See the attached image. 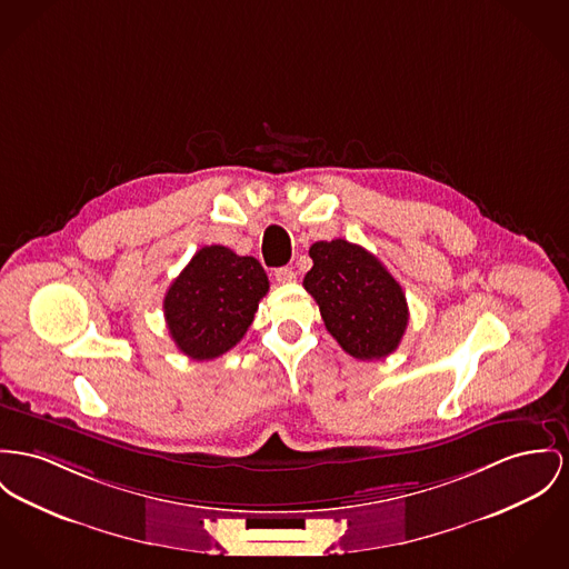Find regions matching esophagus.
Wrapping results in <instances>:
<instances>
[{
  "label": "esophagus",
  "instance_id": "obj_1",
  "mask_svg": "<svg viewBox=\"0 0 569 569\" xmlns=\"http://www.w3.org/2000/svg\"><path fill=\"white\" fill-rule=\"evenodd\" d=\"M273 276H276V280L282 282V284L296 280V271H293L291 267H278V269H273Z\"/></svg>",
  "mask_w": 569,
  "mask_h": 569
}]
</instances>
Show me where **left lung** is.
I'll use <instances>...</instances> for the list:
<instances>
[{
    "instance_id": "8db88e82",
    "label": "left lung",
    "mask_w": 569,
    "mask_h": 569,
    "mask_svg": "<svg viewBox=\"0 0 569 569\" xmlns=\"http://www.w3.org/2000/svg\"><path fill=\"white\" fill-rule=\"evenodd\" d=\"M303 289L319 303L326 330L358 360L390 356L408 328V302L392 273L362 246L317 241Z\"/></svg>"
}]
</instances>
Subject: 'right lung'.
<instances>
[{
  "label": "right lung",
  "instance_id": "1",
  "mask_svg": "<svg viewBox=\"0 0 569 569\" xmlns=\"http://www.w3.org/2000/svg\"><path fill=\"white\" fill-rule=\"evenodd\" d=\"M267 291L266 269L254 257L204 246L163 298L170 337L191 360H213L243 339Z\"/></svg>",
  "mask_w": 569,
  "mask_h": 569
}]
</instances>
